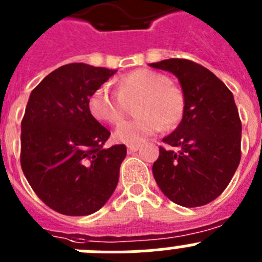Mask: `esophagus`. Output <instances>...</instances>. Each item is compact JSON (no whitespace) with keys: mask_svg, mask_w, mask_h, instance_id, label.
Here are the masks:
<instances>
[{"mask_svg":"<svg viewBox=\"0 0 262 262\" xmlns=\"http://www.w3.org/2000/svg\"><path fill=\"white\" fill-rule=\"evenodd\" d=\"M140 148V145L139 144H128L127 145V149H128V152L131 154V152H136Z\"/></svg>","mask_w":262,"mask_h":262,"instance_id":"1","label":"esophagus"}]
</instances>
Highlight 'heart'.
I'll return each mask as SVG.
<instances>
[{"label":"heart","instance_id":"b5f03b06","mask_svg":"<svg viewBox=\"0 0 262 262\" xmlns=\"http://www.w3.org/2000/svg\"><path fill=\"white\" fill-rule=\"evenodd\" d=\"M140 99L136 115L115 129L114 138L124 144H140L164 128L181 122L185 111L184 94L163 73L152 69H136L118 80V93L102 85L89 97L90 114L97 120L117 124L123 118L126 102Z\"/></svg>","mask_w":262,"mask_h":262}]
</instances>
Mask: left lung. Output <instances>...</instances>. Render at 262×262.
I'll use <instances>...</instances> for the list:
<instances>
[{
  "label": "left lung",
  "instance_id": "8db88e82",
  "mask_svg": "<svg viewBox=\"0 0 262 262\" xmlns=\"http://www.w3.org/2000/svg\"><path fill=\"white\" fill-rule=\"evenodd\" d=\"M149 67L173 73L185 98L184 117L163 139L168 148L160 147L152 166L155 180L177 205H207L230 184L242 156V122L232 93L212 72L190 60L166 59Z\"/></svg>",
  "mask_w": 262,
  "mask_h": 262
}]
</instances>
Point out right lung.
I'll list each match as a JSON object with an SVG mask.
<instances>
[{"mask_svg":"<svg viewBox=\"0 0 262 262\" xmlns=\"http://www.w3.org/2000/svg\"><path fill=\"white\" fill-rule=\"evenodd\" d=\"M115 73L84 62L67 64L30 94L20 123V165L36 195L60 214L98 211L118 185L126 145L103 148L110 131L88 106L94 90Z\"/></svg>","mask_w":262,"mask_h":262,"instance_id":"obj_1","label":"right lung"}]
</instances>
